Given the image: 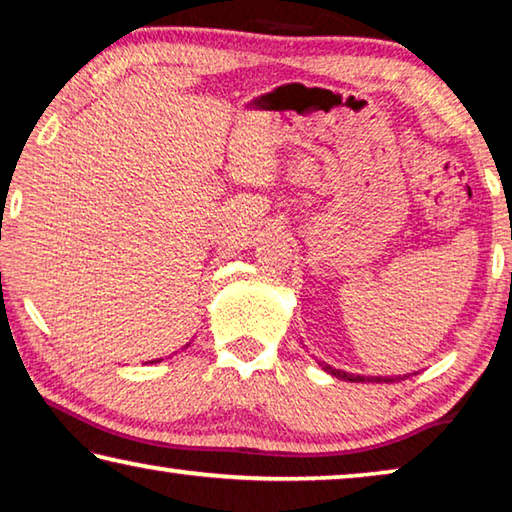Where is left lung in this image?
<instances>
[{
	"mask_svg": "<svg viewBox=\"0 0 512 512\" xmlns=\"http://www.w3.org/2000/svg\"><path fill=\"white\" fill-rule=\"evenodd\" d=\"M320 368H323L327 375H332L336 379H345V381H375V384H391V381H402L406 379V375L402 377H363V375H352V372H345V370H339V368H332L329 363H318Z\"/></svg>",
	"mask_w": 512,
	"mask_h": 512,
	"instance_id": "1",
	"label": "left lung"
}]
</instances>
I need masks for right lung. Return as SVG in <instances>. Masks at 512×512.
<instances>
[{"label":"right lung","instance_id":"1","mask_svg":"<svg viewBox=\"0 0 512 512\" xmlns=\"http://www.w3.org/2000/svg\"><path fill=\"white\" fill-rule=\"evenodd\" d=\"M151 363H153V361H151Z\"/></svg>","mask_w":512,"mask_h":512}]
</instances>
